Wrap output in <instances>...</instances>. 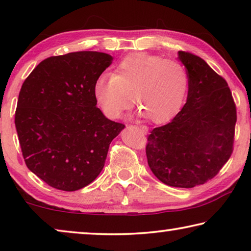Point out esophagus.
<instances>
[{"label":"esophagus","instance_id":"obj_1","mask_svg":"<svg viewBox=\"0 0 251 251\" xmlns=\"http://www.w3.org/2000/svg\"><path fill=\"white\" fill-rule=\"evenodd\" d=\"M138 128L141 129L144 134H146L147 131H148V128H147V127H146V126H144V125H139V126H138Z\"/></svg>","mask_w":251,"mask_h":251}]
</instances>
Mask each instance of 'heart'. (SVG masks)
Returning a JSON list of instances; mask_svg holds the SVG:
<instances>
[{"label": "heart", "instance_id": "b5f03b06", "mask_svg": "<svg viewBox=\"0 0 251 251\" xmlns=\"http://www.w3.org/2000/svg\"><path fill=\"white\" fill-rule=\"evenodd\" d=\"M188 78L175 59L157 55H127L115 67L114 74L97 77L93 94L101 110L110 118H118L134 105L142 116L155 124L171 121L184 101Z\"/></svg>", "mask_w": 251, "mask_h": 251}]
</instances>
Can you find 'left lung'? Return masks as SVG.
<instances>
[{"instance_id":"left-lung-1","label":"left lung","mask_w":251,"mask_h":251,"mask_svg":"<svg viewBox=\"0 0 251 251\" xmlns=\"http://www.w3.org/2000/svg\"><path fill=\"white\" fill-rule=\"evenodd\" d=\"M178 55L188 76L187 101L171 123L151 131L146 156L161 182L193 188L212 179L230 158L237 110L226 79L197 55Z\"/></svg>"}]
</instances>
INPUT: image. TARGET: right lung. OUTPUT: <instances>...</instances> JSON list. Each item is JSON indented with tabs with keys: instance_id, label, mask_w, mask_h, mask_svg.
<instances>
[{
	"instance_id": "right-lung-1",
	"label": "right lung",
	"mask_w": 251,
	"mask_h": 251,
	"mask_svg": "<svg viewBox=\"0 0 251 251\" xmlns=\"http://www.w3.org/2000/svg\"><path fill=\"white\" fill-rule=\"evenodd\" d=\"M112 61L91 50L50 56L21 87L15 127L23 158L53 188L75 192L95 180L109 144L125 127L104 116L93 94Z\"/></svg>"
}]
</instances>
